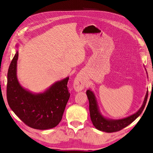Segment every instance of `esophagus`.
<instances>
[{
    "label": "esophagus",
    "mask_w": 153,
    "mask_h": 153,
    "mask_svg": "<svg viewBox=\"0 0 153 153\" xmlns=\"http://www.w3.org/2000/svg\"><path fill=\"white\" fill-rule=\"evenodd\" d=\"M85 85H86L85 80L84 79L83 77L80 76V75L77 76L76 77V78H75L74 84H73L74 90L76 91H82L85 88Z\"/></svg>",
    "instance_id": "esophagus-1"
}]
</instances>
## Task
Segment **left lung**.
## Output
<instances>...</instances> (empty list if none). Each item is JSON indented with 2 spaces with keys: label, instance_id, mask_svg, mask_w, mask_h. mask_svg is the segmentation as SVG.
<instances>
[{
  "label": "left lung",
  "instance_id": "1",
  "mask_svg": "<svg viewBox=\"0 0 153 153\" xmlns=\"http://www.w3.org/2000/svg\"><path fill=\"white\" fill-rule=\"evenodd\" d=\"M86 94L89 100L90 116L93 126L99 130L107 133L118 131L134 122L142 113L145 106L146 102H147L148 97V91H147L143 103L140 109L133 115L123 119L112 120L105 118L100 114L95 96L91 91L88 89L86 91Z\"/></svg>",
  "mask_w": 153,
  "mask_h": 153
}]
</instances>
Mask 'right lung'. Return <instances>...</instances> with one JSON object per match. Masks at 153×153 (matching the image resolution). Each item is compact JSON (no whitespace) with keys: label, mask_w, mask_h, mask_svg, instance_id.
Masks as SVG:
<instances>
[{"label":"right lung","mask_w":153,"mask_h":153,"mask_svg":"<svg viewBox=\"0 0 153 153\" xmlns=\"http://www.w3.org/2000/svg\"><path fill=\"white\" fill-rule=\"evenodd\" d=\"M18 51L8 68L6 97L8 103L22 121L30 128L48 129L61 121L70 94L68 89L69 77L54 83L41 93H33L18 82L16 75Z\"/></svg>","instance_id":"1"}]
</instances>
